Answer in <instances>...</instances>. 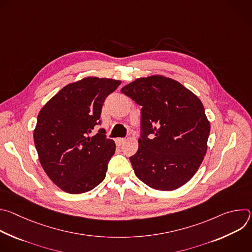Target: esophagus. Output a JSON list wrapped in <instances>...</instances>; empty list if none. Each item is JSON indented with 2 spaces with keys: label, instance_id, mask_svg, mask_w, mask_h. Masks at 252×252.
Here are the masks:
<instances>
[{
  "label": "esophagus",
  "instance_id": "obj_1",
  "mask_svg": "<svg viewBox=\"0 0 252 252\" xmlns=\"http://www.w3.org/2000/svg\"><path fill=\"white\" fill-rule=\"evenodd\" d=\"M125 142H126V138H123V137H118V138L116 139V143H117V146H119V147L123 146Z\"/></svg>",
  "mask_w": 252,
  "mask_h": 252
}]
</instances>
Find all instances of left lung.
Listing matches in <instances>:
<instances>
[{
  "mask_svg": "<svg viewBox=\"0 0 252 252\" xmlns=\"http://www.w3.org/2000/svg\"><path fill=\"white\" fill-rule=\"evenodd\" d=\"M122 93L141 105L138 150L129 158L135 175L154 189L181 188L206 154L210 125L200 99L160 76L137 79Z\"/></svg>",
  "mask_w": 252,
  "mask_h": 252,
  "instance_id": "left-lung-1",
  "label": "left lung"
}]
</instances>
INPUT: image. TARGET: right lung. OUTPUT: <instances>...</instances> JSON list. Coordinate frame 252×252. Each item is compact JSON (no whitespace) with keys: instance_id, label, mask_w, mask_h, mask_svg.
<instances>
[{"instance_id":"right-lung-1","label":"right lung","mask_w":252,"mask_h":252,"mask_svg":"<svg viewBox=\"0 0 252 252\" xmlns=\"http://www.w3.org/2000/svg\"><path fill=\"white\" fill-rule=\"evenodd\" d=\"M121 81L87 78L69 84L41 110L33 141L40 162L51 181L65 192L92 190L105 177L107 164L116 152L100 126L106 96Z\"/></svg>"}]
</instances>
